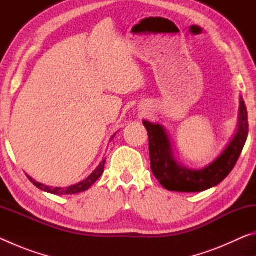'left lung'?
Listing matches in <instances>:
<instances>
[{"mask_svg": "<svg viewBox=\"0 0 256 256\" xmlns=\"http://www.w3.org/2000/svg\"><path fill=\"white\" fill-rule=\"evenodd\" d=\"M148 131L151 170L164 188L175 192H202L226 178L235 167L248 134V110L240 98V122L235 138L224 152L209 166L200 170L185 168L176 162L167 133L159 124L144 120Z\"/></svg>", "mask_w": 256, "mask_h": 256, "instance_id": "left-lung-1", "label": "left lung"}]
</instances>
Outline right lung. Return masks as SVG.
Masks as SVG:
<instances>
[{"label": "right lung", "mask_w": 256, "mask_h": 256, "mask_svg": "<svg viewBox=\"0 0 256 256\" xmlns=\"http://www.w3.org/2000/svg\"><path fill=\"white\" fill-rule=\"evenodd\" d=\"M105 162H106V159L102 160L100 164H99V166L97 167V170H94L92 174L88 177V178L80 182V183H78L76 185L68 186V188H50V186L42 185L40 183H38V182L32 180V177L28 176V175H27V177L34 186H37L38 188L45 190V192L55 194V196H66V194L68 196V194L80 193V192H84V190H88L90 186H92L94 183V182H96L99 178V177L102 176V174L104 172V166H105Z\"/></svg>", "instance_id": "1"}]
</instances>
